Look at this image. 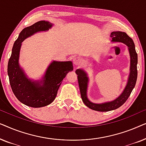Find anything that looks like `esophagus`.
<instances>
[{"label": "esophagus", "instance_id": "esophagus-1", "mask_svg": "<svg viewBox=\"0 0 146 146\" xmlns=\"http://www.w3.org/2000/svg\"><path fill=\"white\" fill-rule=\"evenodd\" d=\"M73 63L75 66H79L82 64V60L80 57H75L73 59Z\"/></svg>", "mask_w": 146, "mask_h": 146}]
</instances>
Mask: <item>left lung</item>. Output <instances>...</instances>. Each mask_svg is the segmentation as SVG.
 <instances>
[{
  "label": "left lung",
  "instance_id": "8db88e82",
  "mask_svg": "<svg viewBox=\"0 0 146 146\" xmlns=\"http://www.w3.org/2000/svg\"><path fill=\"white\" fill-rule=\"evenodd\" d=\"M112 42H121L127 46L130 57V66H129V74L128 76L127 84L122 92L116 98L111 101L106 102L103 103H94L88 99L87 96L88 86L89 83V78L88 74L84 69L79 68L76 70L78 75V80L80 91L81 98L84 104L93 110L98 111H108L118 108L125 102L129 95L135 87L137 80V54L135 52V44L133 40L129 37L124 32L113 31L111 33Z\"/></svg>",
  "mask_w": 146,
  "mask_h": 146
}]
</instances>
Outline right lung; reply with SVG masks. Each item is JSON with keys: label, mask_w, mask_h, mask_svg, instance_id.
<instances>
[{"label": "right lung", "mask_w": 146, "mask_h": 146, "mask_svg": "<svg viewBox=\"0 0 146 146\" xmlns=\"http://www.w3.org/2000/svg\"><path fill=\"white\" fill-rule=\"evenodd\" d=\"M54 26L50 22L41 21L24 29L14 43L8 63L10 84L17 98L21 103L33 108L49 105L54 100L60 86L69 72L73 70L72 61L53 60L40 80L29 78L19 64L22 42L37 33L48 31Z\"/></svg>", "instance_id": "right-lung-1"}]
</instances>
